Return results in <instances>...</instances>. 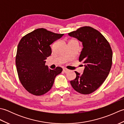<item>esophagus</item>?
<instances>
[{"mask_svg":"<svg viewBox=\"0 0 124 124\" xmlns=\"http://www.w3.org/2000/svg\"><path fill=\"white\" fill-rule=\"evenodd\" d=\"M68 71H69V70L68 69H65V68H64L63 69V71L64 72H65V73H66V72H67Z\"/></svg>","mask_w":124,"mask_h":124,"instance_id":"34e87169","label":"esophagus"}]
</instances>
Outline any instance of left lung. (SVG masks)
<instances>
[{
    "label": "left lung",
    "mask_w": 124,
    "mask_h": 124,
    "mask_svg": "<svg viewBox=\"0 0 124 124\" xmlns=\"http://www.w3.org/2000/svg\"><path fill=\"white\" fill-rule=\"evenodd\" d=\"M68 35L82 42L83 48L79 61L85 67L82 75L75 71L76 77L70 84L78 93L91 94L103 83L109 75L112 65L111 48L104 37L90 27L80 28Z\"/></svg>",
    "instance_id": "obj_1"
}]
</instances>
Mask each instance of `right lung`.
I'll list each match as a JSON object with an SVG mask.
<instances>
[{
    "instance_id": "obj_1",
    "label": "right lung",
    "mask_w": 124,
    "mask_h": 124,
    "mask_svg": "<svg viewBox=\"0 0 124 124\" xmlns=\"http://www.w3.org/2000/svg\"><path fill=\"white\" fill-rule=\"evenodd\" d=\"M63 35L39 28L21 39L16 65L21 83L30 93L37 96L46 93L51 89L56 76L62 71L59 67L54 70L49 69L45 63L52 53L50 45Z\"/></svg>"
}]
</instances>
